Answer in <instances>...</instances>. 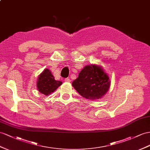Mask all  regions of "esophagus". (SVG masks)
Instances as JSON below:
<instances>
[{"label": "esophagus", "instance_id": "obj_1", "mask_svg": "<svg viewBox=\"0 0 150 150\" xmlns=\"http://www.w3.org/2000/svg\"><path fill=\"white\" fill-rule=\"evenodd\" d=\"M64 81L65 82H70V81H71V80L69 79V78H66L64 79Z\"/></svg>", "mask_w": 150, "mask_h": 150}]
</instances>
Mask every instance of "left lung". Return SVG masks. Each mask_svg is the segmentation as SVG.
I'll use <instances>...</instances> for the list:
<instances>
[{
  "instance_id": "obj_1",
  "label": "left lung",
  "mask_w": 150,
  "mask_h": 150,
  "mask_svg": "<svg viewBox=\"0 0 150 150\" xmlns=\"http://www.w3.org/2000/svg\"><path fill=\"white\" fill-rule=\"evenodd\" d=\"M72 86L82 97L96 100L108 92L110 80L101 67L87 65L80 71L78 78L73 81Z\"/></svg>"
}]
</instances>
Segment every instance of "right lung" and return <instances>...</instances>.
<instances>
[{
	"mask_svg": "<svg viewBox=\"0 0 150 150\" xmlns=\"http://www.w3.org/2000/svg\"><path fill=\"white\" fill-rule=\"evenodd\" d=\"M62 82L56 80L49 69L45 68L38 76L37 87L38 91L42 94L48 96L59 87Z\"/></svg>",
	"mask_w": 150,
	"mask_h": 150,
	"instance_id": "right-lung-1",
	"label": "right lung"
}]
</instances>
